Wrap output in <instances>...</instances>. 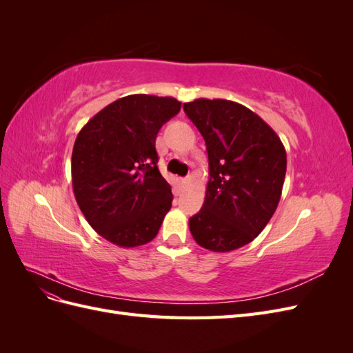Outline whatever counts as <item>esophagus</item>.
I'll return each instance as SVG.
<instances>
[{"label":"esophagus","instance_id":"34e87169","mask_svg":"<svg viewBox=\"0 0 353 353\" xmlns=\"http://www.w3.org/2000/svg\"><path fill=\"white\" fill-rule=\"evenodd\" d=\"M181 183H183V184H190L191 183V176L188 175L185 178H183V179H181Z\"/></svg>","mask_w":353,"mask_h":353}]
</instances>
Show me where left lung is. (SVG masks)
<instances>
[{
  "label": "left lung",
  "instance_id": "left-lung-1",
  "mask_svg": "<svg viewBox=\"0 0 353 353\" xmlns=\"http://www.w3.org/2000/svg\"><path fill=\"white\" fill-rule=\"evenodd\" d=\"M184 112L205 138L210 176L190 231L210 252L240 249L259 236L279 206L285 148L262 117L236 101L197 99L184 103Z\"/></svg>",
  "mask_w": 353,
  "mask_h": 353
}]
</instances>
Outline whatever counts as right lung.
Returning a JSON list of instances; mask_svg holds the SVG:
<instances>
[{"label": "right lung", "mask_w": 353, "mask_h": 353, "mask_svg": "<svg viewBox=\"0 0 353 353\" xmlns=\"http://www.w3.org/2000/svg\"><path fill=\"white\" fill-rule=\"evenodd\" d=\"M181 110L172 97L126 95L79 131L72 152L74 199L90 225L121 248L152 241L172 208L159 172L156 137Z\"/></svg>", "instance_id": "add662e5"}]
</instances>
